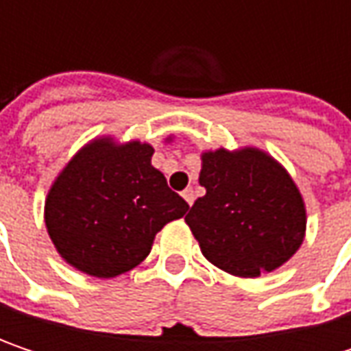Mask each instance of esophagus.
<instances>
[{"mask_svg": "<svg viewBox=\"0 0 351 351\" xmlns=\"http://www.w3.org/2000/svg\"><path fill=\"white\" fill-rule=\"evenodd\" d=\"M182 199H184V201L189 203V207L193 205V201H195V193H193V189H191V186L182 191Z\"/></svg>", "mask_w": 351, "mask_h": 351, "instance_id": "esophagus-1", "label": "esophagus"}]
</instances>
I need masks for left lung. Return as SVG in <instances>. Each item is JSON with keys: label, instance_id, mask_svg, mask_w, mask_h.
Wrapping results in <instances>:
<instances>
[{"label": "left lung", "instance_id": "left-lung-1", "mask_svg": "<svg viewBox=\"0 0 351 351\" xmlns=\"http://www.w3.org/2000/svg\"><path fill=\"white\" fill-rule=\"evenodd\" d=\"M205 195L184 217L201 254L240 278L287 264L307 232L305 199L289 171L256 146L201 152Z\"/></svg>", "mask_w": 351, "mask_h": 351}]
</instances>
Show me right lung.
<instances>
[{
    "instance_id": "right-lung-1",
    "label": "right lung",
    "mask_w": 351,
    "mask_h": 351,
    "mask_svg": "<svg viewBox=\"0 0 351 351\" xmlns=\"http://www.w3.org/2000/svg\"><path fill=\"white\" fill-rule=\"evenodd\" d=\"M152 154L148 142L106 134L81 146L54 176L44 223L69 266L95 278L125 274L146 260L156 234L186 213V201L152 167Z\"/></svg>"
}]
</instances>
